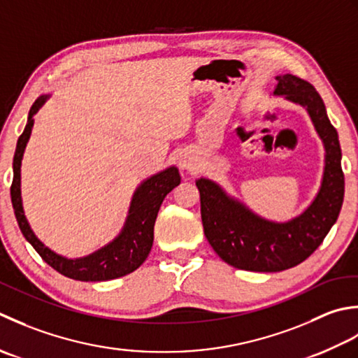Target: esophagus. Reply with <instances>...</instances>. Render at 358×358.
Returning <instances> with one entry per match:
<instances>
[{"label":"esophagus","mask_w":358,"mask_h":358,"mask_svg":"<svg viewBox=\"0 0 358 358\" xmlns=\"http://www.w3.org/2000/svg\"><path fill=\"white\" fill-rule=\"evenodd\" d=\"M179 165H180V169H184V170H192L193 169V162L185 156L179 157Z\"/></svg>","instance_id":"34e87169"}]
</instances>
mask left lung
Here are the masks:
<instances>
[{"label": "left lung", "mask_w": 358, "mask_h": 358, "mask_svg": "<svg viewBox=\"0 0 358 358\" xmlns=\"http://www.w3.org/2000/svg\"><path fill=\"white\" fill-rule=\"evenodd\" d=\"M276 82L273 96L303 106L322 138L326 151L323 179L310 206L286 222L257 215L213 180H196L206 238L222 261L241 271L281 272L309 258L337 221L345 196L338 134L320 94L292 74L278 76Z\"/></svg>", "instance_id": "left-lung-1"}]
</instances>
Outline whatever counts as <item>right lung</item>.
Wrapping results in <instances>:
<instances>
[{
    "instance_id": "add662e5",
    "label": "right lung",
    "mask_w": 358,
    "mask_h": 358,
    "mask_svg": "<svg viewBox=\"0 0 358 358\" xmlns=\"http://www.w3.org/2000/svg\"><path fill=\"white\" fill-rule=\"evenodd\" d=\"M48 99L49 94L40 96L34 101L27 115L26 128L18 138L15 156H13V180L10 187V196L20 230L27 239V243H31L36 253L50 267L55 268L58 273L68 276V278L78 281H108L134 272L136 268L142 266V262L150 255L152 239H155V222L157 211L160 206H162L165 196L174 187L180 184L179 170L176 166H170V169L157 174H152L151 178L145 179L136 188L133 199H131L129 203L127 221L123 224V229L119 235L111 243H108L101 249L83 258L71 259L62 257V255L50 250L49 247H46L36 238L31 225L27 222L23 201H21V160H23L26 145L32 133L34 115L46 103Z\"/></svg>"
}]
</instances>
